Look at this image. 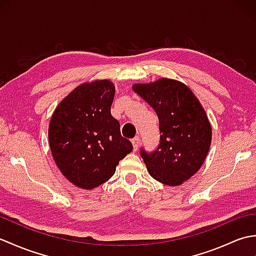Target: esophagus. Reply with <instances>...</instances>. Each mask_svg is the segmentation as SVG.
I'll use <instances>...</instances> for the list:
<instances>
[{"mask_svg": "<svg viewBox=\"0 0 256 256\" xmlns=\"http://www.w3.org/2000/svg\"><path fill=\"white\" fill-rule=\"evenodd\" d=\"M140 138L138 136H135L134 138H132V144H133V148L134 150H138V145H140Z\"/></svg>", "mask_w": 256, "mask_h": 256, "instance_id": "34e87169", "label": "esophagus"}]
</instances>
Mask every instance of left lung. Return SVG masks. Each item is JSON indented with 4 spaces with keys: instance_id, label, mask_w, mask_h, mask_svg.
<instances>
[{
    "instance_id": "8db88e82",
    "label": "left lung",
    "mask_w": 256,
    "mask_h": 256,
    "mask_svg": "<svg viewBox=\"0 0 256 256\" xmlns=\"http://www.w3.org/2000/svg\"><path fill=\"white\" fill-rule=\"evenodd\" d=\"M134 91L154 108L160 122V144L140 154L157 182L177 186L204 162L211 144V126L204 110L187 86L172 79L135 84Z\"/></svg>"
}]
</instances>
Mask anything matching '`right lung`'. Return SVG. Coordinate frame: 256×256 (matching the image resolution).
<instances>
[{
    "label": "right lung",
    "mask_w": 256,
    "mask_h": 256,
    "mask_svg": "<svg viewBox=\"0 0 256 256\" xmlns=\"http://www.w3.org/2000/svg\"><path fill=\"white\" fill-rule=\"evenodd\" d=\"M116 88L108 80L84 84L59 103L48 138L59 170L77 187L92 189L108 180L118 162L133 150L111 116Z\"/></svg>",
    "instance_id": "add662e5"
}]
</instances>
